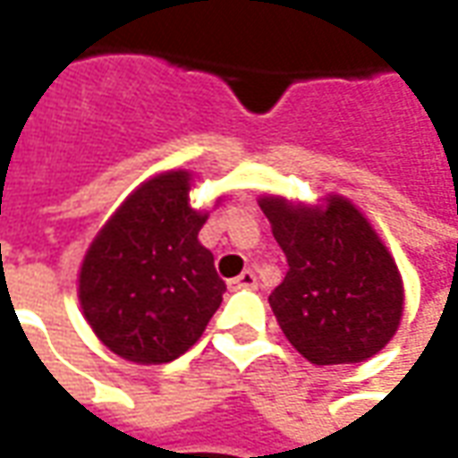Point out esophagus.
I'll list each match as a JSON object with an SVG mask.
<instances>
[{
    "label": "esophagus",
    "instance_id": "obj_1",
    "mask_svg": "<svg viewBox=\"0 0 458 458\" xmlns=\"http://www.w3.org/2000/svg\"><path fill=\"white\" fill-rule=\"evenodd\" d=\"M255 284H258V277H255V275H252L250 269H245V272H242L240 277L230 279V282H228L230 289H252Z\"/></svg>",
    "mask_w": 458,
    "mask_h": 458
}]
</instances>
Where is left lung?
<instances>
[{
	"label": "left lung",
	"instance_id": "8db88e82",
	"mask_svg": "<svg viewBox=\"0 0 458 458\" xmlns=\"http://www.w3.org/2000/svg\"><path fill=\"white\" fill-rule=\"evenodd\" d=\"M272 235L287 255V277L269 307L282 334L314 365L363 363L400 327L404 287L370 220L344 196L324 206L259 196Z\"/></svg>",
	"mask_w": 458,
	"mask_h": 458
}]
</instances>
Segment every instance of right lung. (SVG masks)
Segmentation results:
<instances>
[{"instance_id":"right-lung-1","label":"right lung","mask_w":458,"mask_h":458,"mask_svg":"<svg viewBox=\"0 0 458 458\" xmlns=\"http://www.w3.org/2000/svg\"><path fill=\"white\" fill-rule=\"evenodd\" d=\"M189 191L186 169L144 181L100 228L81 265L85 321L131 363L176 360L223 301L225 282L199 240L208 213L191 208Z\"/></svg>"}]
</instances>
